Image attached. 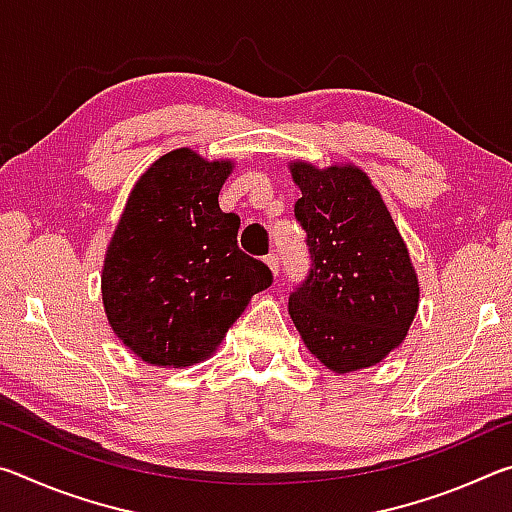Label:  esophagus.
Returning <instances> with one entry per match:
<instances>
[{"label":"esophagus","mask_w":512,"mask_h":512,"mask_svg":"<svg viewBox=\"0 0 512 512\" xmlns=\"http://www.w3.org/2000/svg\"><path fill=\"white\" fill-rule=\"evenodd\" d=\"M266 264H268V268H271V271H273V275L280 273V257H277L275 253L266 257Z\"/></svg>","instance_id":"1"}]
</instances>
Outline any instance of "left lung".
Wrapping results in <instances>:
<instances>
[{"label": "left lung", "mask_w": 512, "mask_h": 512, "mask_svg": "<svg viewBox=\"0 0 512 512\" xmlns=\"http://www.w3.org/2000/svg\"><path fill=\"white\" fill-rule=\"evenodd\" d=\"M302 196L311 268L289 314L314 357L334 372L370 368L404 341L420 284L400 230L370 178L354 164L291 162Z\"/></svg>", "instance_id": "left-lung-1"}]
</instances>
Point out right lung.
<instances>
[{
    "label": "right lung",
    "instance_id": "1",
    "mask_svg": "<svg viewBox=\"0 0 512 512\" xmlns=\"http://www.w3.org/2000/svg\"><path fill=\"white\" fill-rule=\"evenodd\" d=\"M232 167L192 149L162 155L135 183L110 239L103 309L119 341L153 366L210 357L273 282L271 268L239 250V216L219 207Z\"/></svg>",
    "mask_w": 512,
    "mask_h": 512
}]
</instances>
